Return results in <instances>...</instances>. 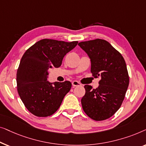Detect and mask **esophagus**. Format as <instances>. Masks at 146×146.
Returning <instances> with one entry per match:
<instances>
[{"label":"esophagus","instance_id":"34e87169","mask_svg":"<svg viewBox=\"0 0 146 146\" xmlns=\"http://www.w3.org/2000/svg\"><path fill=\"white\" fill-rule=\"evenodd\" d=\"M72 85L73 87H77V86H81V84L77 81H73L72 82Z\"/></svg>","mask_w":146,"mask_h":146}]
</instances>
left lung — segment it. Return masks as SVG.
<instances>
[{
	"instance_id": "obj_1",
	"label": "left lung",
	"mask_w": 146,
	"mask_h": 146,
	"mask_svg": "<svg viewBox=\"0 0 146 146\" xmlns=\"http://www.w3.org/2000/svg\"><path fill=\"white\" fill-rule=\"evenodd\" d=\"M78 45L91 59L93 77H100L96 89L85 85L82 107L93 120H106L113 116L124 99L129 85L126 62L121 53L104 40L96 39Z\"/></svg>"
}]
</instances>
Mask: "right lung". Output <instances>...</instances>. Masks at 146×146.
Listing matches in <instances>:
<instances>
[{"label": "right lung", "instance_id": "1", "mask_svg": "<svg viewBox=\"0 0 146 146\" xmlns=\"http://www.w3.org/2000/svg\"><path fill=\"white\" fill-rule=\"evenodd\" d=\"M77 44L43 39L24 53L16 73L17 90L26 108L35 116L54 114L70 91V81L50 83L48 69L60 67L65 55Z\"/></svg>", "mask_w": 146, "mask_h": 146}]
</instances>
